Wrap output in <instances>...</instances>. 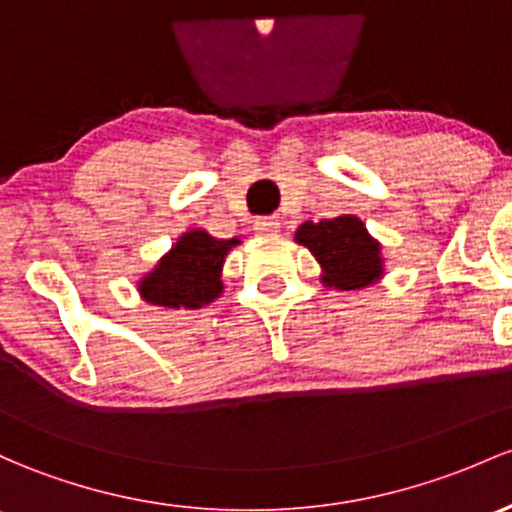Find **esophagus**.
Listing matches in <instances>:
<instances>
[{
    "label": "esophagus",
    "instance_id": "34e87169",
    "mask_svg": "<svg viewBox=\"0 0 512 512\" xmlns=\"http://www.w3.org/2000/svg\"><path fill=\"white\" fill-rule=\"evenodd\" d=\"M254 229L258 234H278L280 232V219L278 217H258L254 222Z\"/></svg>",
    "mask_w": 512,
    "mask_h": 512
}]
</instances>
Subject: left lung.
I'll return each mask as SVG.
<instances>
[{
    "label": "left lung",
    "instance_id": "1",
    "mask_svg": "<svg viewBox=\"0 0 512 512\" xmlns=\"http://www.w3.org/2000/svg\"><path fill=\"white\" fill-rule=\"evenodd\" d=\"M295 241L315 254L322 263L327 285L339 290H356L381 278L378 244L366 232L361 219L342 214L334 219L305 222L295 234Z\"/></svg>",
    "mask_w": 512,
    "mask_h": 512
}]
</instances>
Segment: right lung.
Here are the masks:
<instances>
[{"label":"right lung","instance_id":"obj_1","mask_svg":"<svg viewBox=\"0 0 512 512\" xmlns=\"http://www.w3.org/2000/svg\"><path fill=\"white\" fill-rule=\"evenodd\" d=\"M239 239H214L202 229L180 236L173 251L158 263L156 271L141 280V295L161 307H195L207 305L222 293L219 271L227 251Z\"/></svg>","mask_w":512,"mask_h":512}]
</instances>
